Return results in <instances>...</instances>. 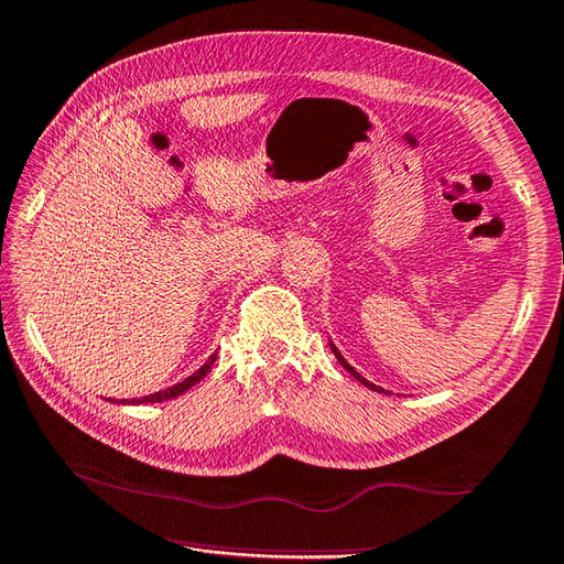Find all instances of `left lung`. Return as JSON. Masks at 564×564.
<instances>
[{"label":"left lung","mask_w":564,"mask_h":564,"mask_svg":"<svg viewBox=\"0 0 564 564\" xmlns=\"http://www.w3.org/2000/svg\"><path fill=\"white\" fill-rule=\"evenodd\" d=\"M332 350H334V356L338 358V362H341V365H344V368H346V370H348V372H350L352 377H356V379H358V382H362L365 387H370L372 391H379V394H384V389H382V387H377V384L368 382V379H365V377H360V375H358L356 370H352V368H350V365H348V362L344 360V356H341V352H338V350H336V346H334V344H332Z\"/></svg>","instance_id":"left-lung-1"}]
</instances>
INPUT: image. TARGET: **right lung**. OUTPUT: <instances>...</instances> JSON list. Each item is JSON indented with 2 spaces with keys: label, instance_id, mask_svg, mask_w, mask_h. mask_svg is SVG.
<instances>
[{
  "label": "right lung",
  "instance_id": "right-lung-1",
  "mask_svg": "<svg viewBox=\"0 0 564 564\" xmlns=\"http://www.w3.org/2000/svg\"><path fill=\"white\" fill-rule=\"evenodd\" d=\"M214 362H216V356H212L208 358V362H204L199 370H196L194 375H189L185 382H180V384H175V387H170V389H165V391H159V394H149V397H141V399H134L132 403H153V401H165V399H175V397H180V394H185L187 389H192L196 382H202V379L206 377V372L214 368ZM124 403V401H122ZM129 403V401H127Z\"/></svg>",
  "mask_w": 564,
  "mask_h": 564
}]
</instances>
